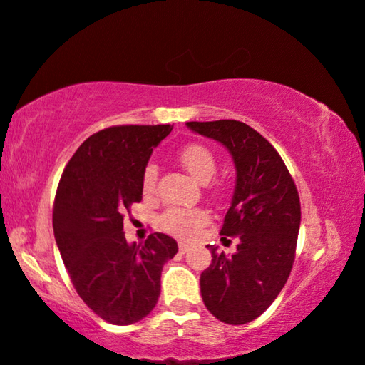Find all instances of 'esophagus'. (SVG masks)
<instances>
[{
  "instance_id": "34e87169",
  "label": "esophagus",
  "mask_w": 365,
  "mask_h": 365,
  "mask_svg": "<svg viewBox=\"0 0 365 365\" xmlns=\"http://www.w3.org/2000/svg\"><path fill=\"white\" fill-rule=\"evenodd\" d=\"M188 250H190V245L183 243V242L178 243V251H180V255H185V252H187Z\"/></svg>"
}]
</instances>
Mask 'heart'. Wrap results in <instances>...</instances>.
I'll list each match as a JSON object with an SVG mask.
<instances>
[{"label": "heart", "mask_w": 365, "mask_h": 365, "mask_svg": "<svg viewBox=\"0 0 365 365\" xmlns=\"http://www.w3.org/2000/svg\"><path fill=\"white\" fill-rule=\"evenodd\" d=\"M177 158L183 165V169L195 178V180L205 183L214 175L217 163H215L214 153L207 146L201 143H190L180 148ZM158 187V168L156 164H148L141 177V190L146 197H151L156 193ZM209 222V212L201 207H169L160 214L159 225L175 237L187 238L195 235L201 227Z\"/></svg>", "instance_id": "b5f03b06"}]
</instances>
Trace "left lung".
<instances>
[{"instance_id": "1", "label": "left lung", "mask_w": 365, "mask_h": 365, "mask_svg": "<svg viewBox=\"0 0 365 365\" xmlns=\"http://www.w3.org/2000/svg\"><path fill=\"white\" fill-rule=\"evenodd\" d=\"M191 130L224 145L237 183L220 235L238 237L237 252L209 246L212 262L201 274L207 311L228 325L257 319L279 296L292 272L301 224L299 195L280 154L240 120L187 122Z\"/></svg>"}]
</instances>
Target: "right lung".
<instances>
[{"label":"right lung","instance_id":"obj_1","mask_svg":"<svg viewBox=\"0 0 365 365\" xmlns=\"http://www.w3.org/2000/svg\"><path fill=\"white\" fill-rule=\"evenodd\" d=\"M174 125H115L80 145L61 177L53 228L80 298L96 316L130 325L159 299L163 265L178 251L174 238L151 233L128 245L123 214L141 201V177Z\"/></svg>","mask_w":365,"mask_h":365}]
</instances>
